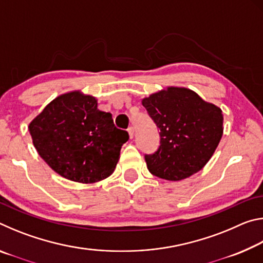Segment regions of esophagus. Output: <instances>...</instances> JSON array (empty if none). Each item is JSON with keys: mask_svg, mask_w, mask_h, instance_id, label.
<instances>
[{"mask_svg": "<svg viewBox=\"0 0 263 263\" xmlns=\"http://www.w3.org/2000/svg\"><path fill=\"white\" fill-rule=\"evenodd\" d=\"M127 132H128V136H130V138H131V139H132L133 136H135V128H133L132 126H131V127H128Z\"/></svg>", "mask_w": 263, "mask_h": 263, "instance_id": "obj_1", "label": "esophagus"}]
</instances>
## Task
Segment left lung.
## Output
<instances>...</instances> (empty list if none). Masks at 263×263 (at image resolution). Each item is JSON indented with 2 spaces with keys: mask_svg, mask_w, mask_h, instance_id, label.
<instances>
[{
  "mask_svg": "<svg viewBox=\"0 0 263 263\" xmlns=\"http://www.w3.org/2000/svg\"><path fill=\"white\" fill-rule=\"evenodd\" d=\"M157 124L160 146L145 155L153 175L181 181L201 171L222 137L221 109L183 87H167L141 100Z\"/></svg>",
  "mask_w": 263,
  "mask_h": 263,
  "instance_id": "left-lung-1",
  "label": "left lung"
}]
</instances>
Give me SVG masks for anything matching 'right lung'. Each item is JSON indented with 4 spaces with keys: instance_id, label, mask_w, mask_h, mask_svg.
I'll list each match as a JSON object with an SVG mask.
<instances>
[{
    "instance_id": "obj_1",
    "label": "right lung",
    "mask_w": 263,
    "mask_h": 263,
    "mask_svg": "<svg viewBox=\"0 0 263 263\" xmlns=\"http://www.w3.org/2000/svg\"><path fill=\"white\" fill-rule=\"evenodd\" d=\"M29 131L41 158L57 174L95 183L112 174L128 133L97 109L94 96L74 90L59 95L31 121Z\"/></svg>"
}]
</instances>
